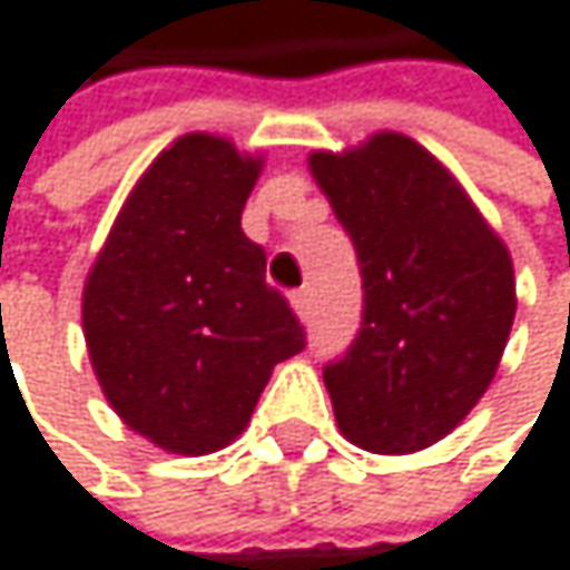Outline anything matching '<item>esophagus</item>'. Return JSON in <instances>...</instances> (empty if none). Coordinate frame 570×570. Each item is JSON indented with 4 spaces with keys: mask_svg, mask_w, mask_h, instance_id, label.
Segmentation results:
<instances>
[{
    "mask_svg": "<svg viewBox=\"0 0 570 570\" xmlns=\"http://www.w3.org/2000/svg\"><path fill=\"white\" fill-rule=\"evenodd\" d=\"M292 305H295V312H298L302 318H308V308H312L308 288H298V292H292Z\"/></svg>",
    "mask_w": 570,
    "mask_h": 570,
    "instance_id": "esophagus-1",
    "label": "esophagus"
}]
</instances>
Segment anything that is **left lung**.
<instances>
[{
  "instance_id": "8db88e82",
  "label": "left lung",
  "mask_w": 570,
  "mask_h": 570,
  "mask_svg": "<svg viewBox=\"0 0 570 570\" xmlns=\"http://www.w3.org/2000/svg\"><path fill=\"white\" fill-rule=\"evenodd\" d=\"M352 238L363 322L322 376L338 430L373 453H413L487 393L514 325L511 255L450 170L403 134L312 154Z\"/></svg>"
}]
</instances>
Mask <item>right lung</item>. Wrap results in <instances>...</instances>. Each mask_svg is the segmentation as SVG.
<instances>
[{
	"instance_id": "add662e5",
	"label": "right lung",
	"mask_w": 570,
	"mask_h": 570,
	"mask_svg": "<svg viewBox=\"0 0 570 570\" xmlns=\"http://www.w3.org/2000/svg\"><path fill=\"white\" fill-rule=\"evenodd\" d=\"M258 160L187 134L140 177L87 278L83 332L120 420L200 456L232 443L275 363L305 348L265 248L242 232Z\"/></svg>"
}]
</instances>
